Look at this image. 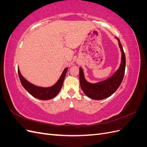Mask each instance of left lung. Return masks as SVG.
<instances>
[{"instance_id": "1", "label": "left lung", "mask_w": 147, "mask_h": 147, "mask_svg": "<svg viewBox=\"0 0 147 147\" xmlns=\"http://www.w3.org/2000/svg\"><path fill=\"white\" fill-rule=\"evenodd\" d=\"M119 43V45L122 52L121 63L119 69L113 75L104 82L91 84L88 83L84 79L82 68H80L79 79L82 91L88 97L94 100H101L112 96L117 91L121 84L125 72L126 56L123 50L121 43L119 38L116 37Z\"/></svg>"}]
</instances>
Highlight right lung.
<instances>
[{"label":"right lung","mask_w":147,"mask_h":147,"mask_svg":"<svg viewBox=\"0 0 147 147\" xmlns=\"http://www.w3.org/2000/svg\"><path fill=\"white\" fill-rule=\"evenodd\" d=\"M67 70V68L64 69L59 80L57 81L55 85L50 88H41L35 86L34 84L28 82L22 76L19 69H18V75L22 85L26 91H28L29 94L37 99L46 100L53 99V97H55L58 94L62 86H63Z\"/></svg>","instance_id":"obj_1"}]
</instances>
